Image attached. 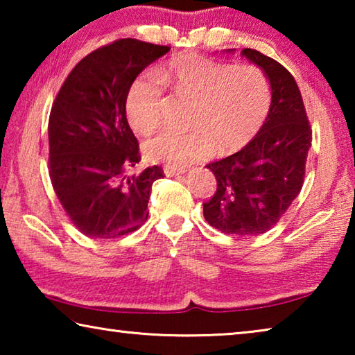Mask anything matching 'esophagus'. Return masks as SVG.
I'll use <instances>...</instances> for the list:
<instances>
[{"label": "esophagus", "instance_id": "obj_1", "mask_svg": "<svg viewBox=\"0 0 355 355\" xmlns=\"http://www.w3.org/2000/svg\"><path fill=\"white\" fill-rule=\"evenodd\" d=\"M186 171H188L186 166H164V173L167 177L180 175V173H184Z\"/></svg>", "mask_w": 355, "mask_h": 355}]
</instances>
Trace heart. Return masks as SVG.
<instances>
[{
	"label": "heart",
	"instance_id": "1",
	"mask_svg": "<svg viewBox=\"0 0 355 355\" xmlns=\"http://www.w3.org/2000/svg\"><path fill=\"white\" fill-rule=\"evenodd\" d=\"M131 83L125 111L131 128L146 135L161 120L163 86L194 98L188 128H163L144 142V153L172 166L188 164L214 148L228 152L254 139L272 105L271 81L255 64L184 55Z\"/></svg>",
	"mask_w": 355,
	"mask_h": 355
}]
</instances>
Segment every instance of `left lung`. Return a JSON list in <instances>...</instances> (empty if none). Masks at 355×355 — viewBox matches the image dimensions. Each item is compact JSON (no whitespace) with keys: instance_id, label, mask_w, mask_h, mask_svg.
<instances>
[{"instance_id":"left-lung-1","label":"left lung","mask_w":355,"mask_h":355,"mask_svg":"<svg viewBox=\"0 0 355 355\" xmlns=\"http://www.w3.org/2000/svg\"><path fill=\"white\" fill-rule=\"evenodd\" d=\"M243 55L266 71L271 111L243 150L207 166L216 177V191L203 203V216L222 233L252 236L277 224L302 189L311 128L290 71L254 48H244Z\"/></svg>"}]
</instances>
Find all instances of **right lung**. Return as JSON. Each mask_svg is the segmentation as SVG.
Masks as SVG:
<instances>
[{"mask_svg":"<svg viewBox=\"0 0 355 355\" xmlns=\"http://www.w3.org/2000/svg\"><path fill=\"white\" fill-rule=\"evenodd\" d=\"M171 50L137 39H117L78 62L53 101L48 120V171L56 196L78 230L94 239L136 232L159 166L139 173V144L125 97L136 76Z\"/></svg>","mask_w":355,"mask_h":355,"instance_id":"right-lung-1","label":"right lung"}]
</instances>
